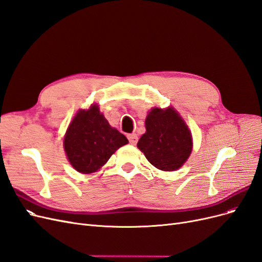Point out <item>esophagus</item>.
Here are the masks:
<instances>
[{
	"mask_svg": "<svg viewBox=\"0 0 262 262\" xmlns=\"http://www.w3.org/2000/svg\"><path fill=\"white\" fill-rule=\"evenodd\" d=\"M127 138L129 140V142L132 143V145H136L137 141H138V136L136 134H129L127 135Z\"/></svg>",
	"mask_w": 262,
	"mask_h": 262,
	"instance_id": "1",
	"label": "esophagus"
}]
</instances>
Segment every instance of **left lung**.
<instances>
[{
    "label": "left lung",
    "instance_id": "left-lung-1",
    "mask_svg": "<svg viewBox=\"0 0 262 262\" xmlns=\"http://www.w3.org/2000/svg\"><path fill=\"white\" fill-rule=\"evenodd\" d=\"M137 147L148 161L162 171L180 168L191 152V134L173 108H152L146 119V133Z\"/></svg>",
    "mask_w": 262,
    "mask_h": 262
}]
</instances>
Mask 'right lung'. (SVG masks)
Returning a JSON list of instances; mask_svg holds the SVG:
<instances>
[{
  "instance_id": "right-lung-1",
  "label": "right lung",
  "mask_w": 262,
  "mask_h": 262,
  "mask_svg": "<svg viewBox=\"0 0 262 262\" xmlns=\"http://www.w3.org/2000/svg\"><path fill=\"white\" fill-rule=\"evenodd\" d=\"M127 142L123 134L110 126L98 105H91L74 117L65 135L64 149L75 170L92 173Z\"/></svg>"
}]
</instances>
